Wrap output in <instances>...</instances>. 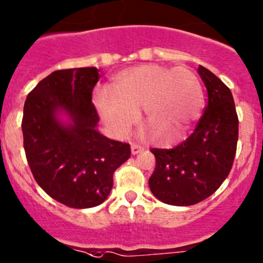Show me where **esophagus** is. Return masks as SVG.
I'll return each mask as SVG.
<instances>
[{
    "mask_svg": "<svg viewBox=\"0 0 263 263\" xmlns=\"http://www.w3.org/2000/svg\"><path fill=\"white\" fill-rule=\"evenodd\" d=\"M141 151H143V148H141L140 145H138V144H132V145H131V154H132V155L140 154Z\"/></svg>",
    "mask_w": 263,
    "mask_h": 263,
    "instance_id": "esophagus-1",
    "label": "esophagus"
}]
</instances>
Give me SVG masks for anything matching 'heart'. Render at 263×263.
<instances>
[{
	"mask_svg": "<svg viewBox=\"0 0 263 263\" xmlns=\"http://www.w3.org/2000/svg\"><path fill=\"white\" fill-rule=\"evenodd\" d=\"M202 103L204 93L195 72L156 63L125 68L95 95L100 118L116 136L131 132L138 123V111L143 108L147 128L164 147L185 138Z\"/></svg>",
	"mask_w": 263,
	"mask_h": 263,
	"instance_id": "heart-1",
	"label": "heart"
}]
</instances>
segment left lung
Wrapping results in <instances>:
<instances>
[{
  "label": "left lung",
  "mask_w": 263,
  "mask_h": 263,
  "mask_svg": "<svg viewBox=\"0 0 263 263\" xmlns=\"http://www.w3.org/2000/svg\"><path fill=\"white\" fill-rule=\"evenodd\" d=\"M208 91V106L195 132L173 149H151L156 166L149 188L161 202L195 205L213 195L227 179L236 156L238 118L229 88L200 66Z\"/></svg>",
  "instance_id": "1"
}]
</instances>
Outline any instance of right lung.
<instances>
[{"label": "right lung", "mask_w": 263, "mask_h": 263, "mask_svg": "<svg viewBox=\"0 0 263 263\" xmlns=\"http://www.w3.org/2000/svg\"><path fill=\"white\" fill-rule=\"evenodd\" d=\"M99 78L97 67L58 70L36 84L24 106V148L34 179L50 197L77 209L102 204L114 172L131 156L129 144L98 129L91 93Z\"/></svg>", "instance_id": "1"}]
</instances>
